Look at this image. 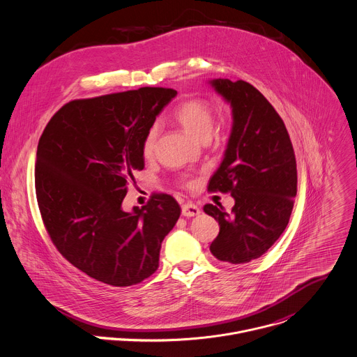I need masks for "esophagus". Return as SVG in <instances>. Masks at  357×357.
Masks as SVG:
<instances>
[{"instance_id": "esophagus-1", "label": "esophagus", "mask_w": 357, "mask_h": 357, "mask_svg": "<svg viewBox=\"0 0 357 357\" xmlns=\"http://www.w3.org/2000/svg\"><path fill=\"white\" fill-rule=\"evenodd\" d=\"M200 214V208L195 203H185L182 204V215L185 217H195Z\"/></svg>"}]
</instances>
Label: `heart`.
I'll return each mask as SVG.
<instances>
[{
	"instance_id": "b5f03b06",
	"label": "heart",
	"mask_w": 357,
	"mask_h": 357,
	"mask_svg": "<svg viewBox=\"0 0 357 357\" xmlns=\"http://www.w3.org/2000/svg\"><path fill=\"white\" fill-rule=\"evenodd\" d=\"M174 118L179 122L190 135L200 140H207L214 129V107L211 101L203 97H192L182 101L174 109ZM229 122V115L224 114L220 121V126H225ZM158 139V125H151L142 139V154L144 158H151L155 153ZM182 185H190V181L182 178Z\"/></svg>"
}]
</instances>
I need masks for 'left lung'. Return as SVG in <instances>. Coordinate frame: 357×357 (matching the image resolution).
Returning a JSON list of instances; mask_svg holds the SVG:
<instances>
[{
    "label": "left lung",
    "instance_id": "left-lung-1",
    "mask_svg": "<svg viewBox=\"0 0 357 357\" xmlns=\"http://www.w3.org/2000/svg\"><path fill=\"white\" fill-rule=\"evenodd\" d=\"M214 89L231 102L232 133L208 192L231 193V213L218 203L204 213L220 224L210 252L220 261L245 264L263 256L285 231L298 190L294 146L271 102L250 83L215 79Z\"/></svg>",
    "mask_w": 357,
    "mask_h": 357
}]
</instances>
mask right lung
Segmentation results:
<instances>
[{"mask_svg":"<svg viewBox=\"0 0 357 357\" xmlns=\"http://www.w3.org/2000/svg\"><path fill=\"white\" fill-rule=\"evenodd\" d=\"M175 96L174 89L140 87L72 100L38 140L34 186L45 231L72 266L107 285L130 287L153 275L181 215L167 193L122 210L133 172L144 167L142 139Z\"/></svg>","mask_w":357,"mask_h":357,"instance_id":"right-lung-1","label":"right lung"}]
</instances>
